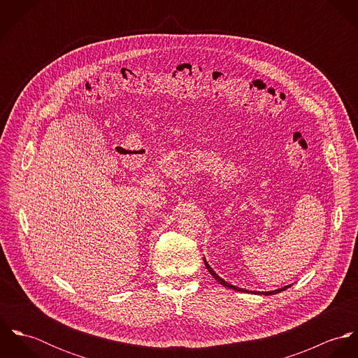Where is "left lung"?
<instances>
[{"mask_svg": "<svg viewBox=\"0 0 358 358\" xmlns=\"http://www.w3.org/2000/svg\"><path fill=\"white\" fill-rule=\"evenodd\" d=\"M204 263L205 267L208 268V271L210 273V275H213V278L219 282V284H222L223 287H226V288H230V289H234V291H238V292H250L248 289H244V288H238V287H236V285H231V284H229L227 281H224L222 277H219L213 270H212V267L208 264V262L205 260L204 257ZM292 285V284H291ZM291 285H285V287H282V288H278V289H275V291H268V292H254V294H259V295H264V296H268V295H274V294H278V292H281V291H285L287 288H289Z\"/></svg>", "mask_w": 358, "mask_h": 358, "instance_id": "1", "label": "left lung"}]
</instances>
